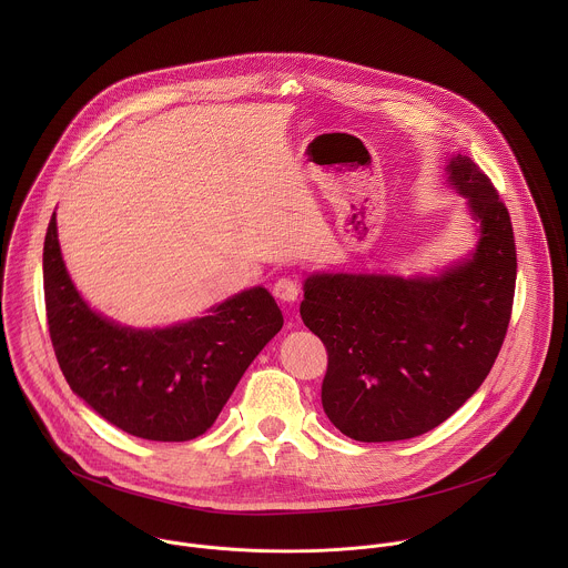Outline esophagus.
Here are the masks:
<instances>
[{
	"label": "esophagus",
	"mask_w": 568,
	"mask_h": 568,
	"mask_svg": "<svg viewBox=\"0 0 568 568\" xmlns=\"http://www.w3.org/2000/svg\"><path fill=\"white\" fill-rule=\"evenodd\" d=\"M273 295L282 304H295L300 300V284L295 280H291V277H282L273 286Z\"/></svg>",
	"instance_id": "esophagus-1"
}]
</instances>
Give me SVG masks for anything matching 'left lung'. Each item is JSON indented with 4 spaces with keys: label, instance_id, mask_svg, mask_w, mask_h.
<instances>
[{
    "label": "left lung",
    "instance_id": "left-lung-1",
    "mask_svg": "<svg viewBox=\"0 0 568 568\" xmlns=\"http://www.w3.org/2000/svg\"><path fill=\"white\" fill-rule=\"evenodd\" d=\"M475 227L466 257L426 275L315 271L300 315L327 349L322 405L356 442L410 439L448 419L486 381L516 284L507 207L466 155L446 160Z\"/></svg>",
    "mask_w": 568,
    "mask_h": 568
}]
</instances>
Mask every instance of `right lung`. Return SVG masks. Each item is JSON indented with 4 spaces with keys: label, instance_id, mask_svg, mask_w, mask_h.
<instances>
[{
    "label": "right lung",
    "instance_id": "right-lung-1",
    "mask_svg": "<svg viewBox=\"0 0 568 568\" xmlns=\"http://www.w3.org/2000/svg\"><path fill=\"white\" fill-rule=\"evenodd\" d=\"M50 338L72 392L102 419L151 442L203 435L227 405L246 367L282 329L264 286H253L194 317L133 327L93 311L65 266L57 212L43 244Z\"/></svg>",
    "mask_w": 568,
    "mask_h": 568
}]
</instances>
